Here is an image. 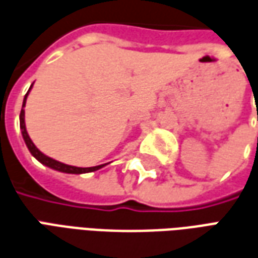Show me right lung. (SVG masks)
I'll return each mask as SVG.
<instances>
[{"label": "right lung", "instance_id": "add662e5", "mask_svg": "<svg viewBox=\"0 0 258 258\" xmlns=\"http://www.w3.org/2000/svg\"><path fill=\"white\" fill-rule=\"evenodd\" d=\"M33 87V84H31ZM31 87L27 91V94L25 95V99H23V105H22V110H20V130H22V135H23V140L26 142V146L29 148V151L33 156L36 157L37 160L40 163H42L44 166H47L49 168H53V170H56V171H60V173H68V174H84V173H91V171H96V170H99L103 166H106V164H101V166H95V167H74V166H69V164H63V163L58 162V160H53L51 157L45 156L42 152H40L37 149V146L33 144V141L30 140V137L27 134V131H26V124H25V105H26V99H27V95H29V92H30Z\"/></svg>", "mask_w": 258, "mask_h": 258}]
</instances>
